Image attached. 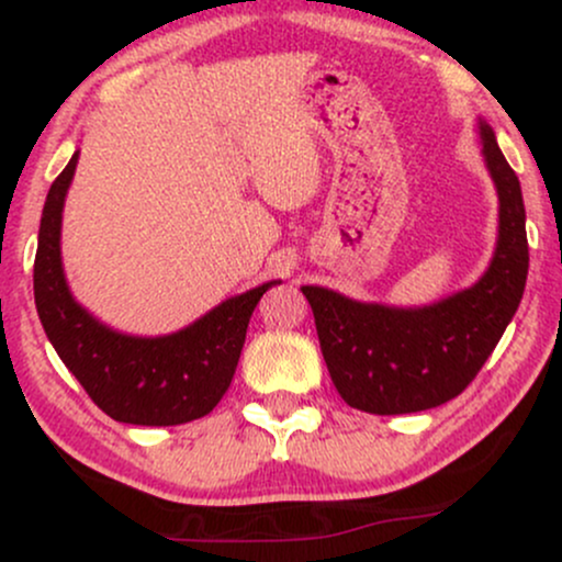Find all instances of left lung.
I'll return each instance as SVG.
<instances>
[{
    "instance_id": "obj_1",
    "label": "left lung",
    "mask_w": 562,
    "mask_h": 562,
    "mask_svg": "<svg viewBox=\"0 0 562 562\" xmlns=\"http://www.w3.org/2000/svg\"><path fill=\"white\" fill-rule=\"evenodd\" d=\"M483 158L499 195V237L473 288L423 308L351 301L303 285L319 348L340 396L370 415H406L447 404L473 383L524 299L528 274L520 182L488 124H479Z\"/></svg>"
}]
</instances>
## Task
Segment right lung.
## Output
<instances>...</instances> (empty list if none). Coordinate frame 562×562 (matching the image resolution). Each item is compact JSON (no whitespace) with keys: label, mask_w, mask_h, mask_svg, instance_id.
Segmentation results:
<instances>
[{"label":"right lung","mask_w":562,"mask_h":562,"mask_svg":"<svg viewBox=\"0 0 562 562\" xmlns=\"http://www.w3.org/2000/svg\"><path fill=\"white\" fill-rule=\"evenodd\" d=\"M79 153L49 187L38 227L34 299L49 344L89 398L119 423L182 425L209 415L227 393L256 303L274 282L218 303L184 330L137 338L97 322L70 295L60 259L63 203Z\"/></svg>","instance_id":"1"}]
</instances>
